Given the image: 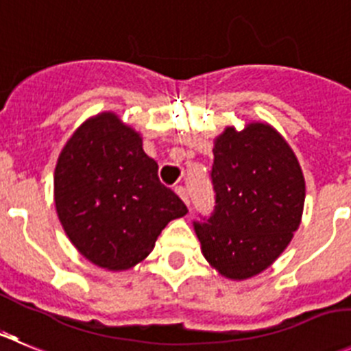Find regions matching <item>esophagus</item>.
Segmentation results:
<instances>
[{"mask_svg":"<svg viewBox=\"0 0 351 351\" xmlns=\"http://www.w3.org/2000/svg\"><path fill=\"white\" fill-rule=\"evenodd\" d=\"M175 192L180 195V197H182V201L185 202L186 206H191V197H189V192H186L185 186L178 185V186H176V189H175Z\"/></svg>","mask_w":351,"mask_h":351,"instance_id":"1","label":"esophagus"}]
</instances>
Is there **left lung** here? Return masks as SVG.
Segmentation results:
<instances>
[{"mask_svg": "<svg viewBox=\"0 0 351 351\" xmlns=\"http://www.w3.org/2000/svg\"><path fill=\"white\" fill-rule=\"evenodd\" d=\"M215 209L194 221L206 260L228 279L270 267L298 230L304 178L286 140L268 124L227 128L215 142Z\"/></svg>", "mask_w": 351, "mask_h": 351, "instance_id": "obj_1", "label": "left lung"}]
</instances>
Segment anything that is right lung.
<instances>
[{
  "label": "right lung",
  "mask_w": 351,
  "mask_h": 351,
  "mask_svg": "<svg viewBox=\"0 0 351 351\" xmlns=\"http://www.w3.org/2000/svg\"><path fill=\"white\" fill-rule=\"evenodd\" d=\"M157 169L138 133L112 112L88 119L65 143L55 168V208L67 237L91 263L133 267L169 221L186 215Z\"/></svg>",
  "instance_id": "obj_1"
}]
</instances>
